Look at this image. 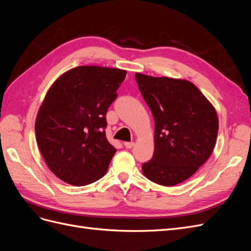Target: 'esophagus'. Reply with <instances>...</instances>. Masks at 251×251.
<instances>
[{"mask_svg":"<svg viewBox=\"0 0 251 251\" xmlns=\"http://www.w3.org/2000/svg\"><path fill=\"white\" fill-rule=\"evenodd\" d=\"M134 142H125V147L126 148V149H132L133 147H134Z\"/></svg>","mask_w":251,"mask_h":251,"instance_id":"obj_1","label":"esophagus"}]
</instances>
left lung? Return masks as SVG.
<instances>
[{"label": "left lung", "mask_w": 251, "mask_h": 251, "mask_svg": "<svg viewBox=\"0 0 251 251\" xmlns=\"http://www.w3.org/2000/svg\"><path fill=\"white\" fill-rule=\"evenodd\" d=\"M135 77L155 120L154 155L142 164V173L160 185L179 184L210 157L218 136V114L186 79L141 73Z\"/></svg>", "instance_id": "left-lung-1"}]
</instances>
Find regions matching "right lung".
Returning <instances> with one entry per match:
<instances>
[{"label":"right lung","instance_id":"obj_1","mask_svg":"<svg viewBox=\"0 0 251 251\" xmlns=\"http://www.w3.org/2000/svg\"><path fill=\"white\" fill-rule=\"evenodd\" d=\"M126 71L79 66L53 82L35 120V138L49 170L68 184L93 183L116 149L105 137V115Z\"/></svg>","mask_w":251,"mask_h":251}]
</instances>
